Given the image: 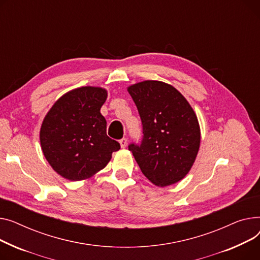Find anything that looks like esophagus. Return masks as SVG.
Wrapping results in <instances>:
<instances>
[{
  "label": "esophagus",
  "mask_w": 260,
  "mask_h": 260,
  "mask_svg": "<svg viewBox=\"0 0 260 260\" xmlns=\"http://www.w3.org/2000/svg\"><path fill=\"white\" fill-rule=\"evenodd\" d=\"M119 144H120V147L121 148H126L127 147V139H121L120 141H119Z\"/></svg>",
  "instance_id": "34e87169"
}]
</instances>
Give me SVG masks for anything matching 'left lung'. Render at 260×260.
<instances>
[{
  "label": "left lung",
  "mask_w": 260,
  "mask_h": 260,
  "mask_svg": "<svg viewBox=\"0 0 260 260\" xmlns=\"http://www.w3.org/2000/svg\"><path fill=\"white\" fill-rule=\"evenodd\" d=\"M139 110L144 137L129 150L143 174L157 187L184 178L201 145L197 116L177 89L160 81H144L127 88Z\"/></svg>",
  "instance_id": "obj_1"
}]
</instances>
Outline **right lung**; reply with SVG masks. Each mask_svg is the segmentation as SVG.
Instances as JSON below:
<instances>
[{
  "label": "right lung",
  "instance_id": "add662e5",
  "mask_svg": "<svg viewBox=\"0 0 260 260\" xmlns=\"http://www.w3.org/2000/svg\"><path fill=\"white\" fill-rule=\"evenodd\" d=\"M107 96L102 87L76 88L60 96L44 117L41 148L58 175L72 181L88 179L119 150V144L107 135L101 113Z\"/></svg>",
  "mask_w": 260,
  "mask_h": 260
}]
</instances>
